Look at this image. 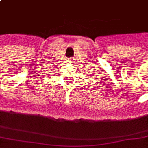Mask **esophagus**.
I'll list each match as a JSON object with an SVG mask.
<instances>
[{
  "mask_svg": "<svg viewBox=\"0 0 148 148\" xmlns=\"http://www.w3.org/2000/svg\"><path fill=\"white\" fill-rule=\"evenodd\" d=\"M69 63H71V64H73V63H75V61H74V60H73L72 58H71V59L69 60Z\"/></svg>",
  "mask_w": 148,
  "mask_h": 148,
  "instance_id": "esophagus-1",
  "label": "esophagus"
}]
</instances>
